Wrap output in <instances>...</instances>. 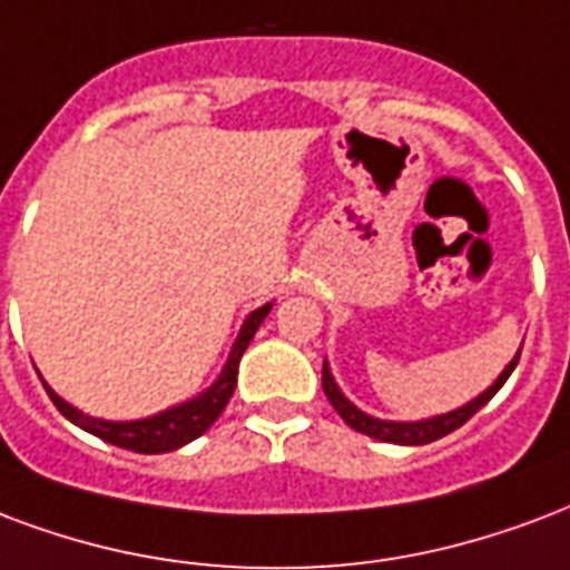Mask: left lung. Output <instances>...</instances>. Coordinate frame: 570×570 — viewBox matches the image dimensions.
<instances>
[{
  "label": "left lung",
  "instance_id": "8db88e82",
  "mask_svg": "<svg viewBox=\"0 0 570 570\" xmlns=\"http://www.w3.org/2000/svg\"><path fill=\"white\" fill-rule=\"evenodd\" d=\"M517 362H520V350H517V355L511 358V364H508L505 371L499 373V380L493 382L484 394H478L475 401H469L466 406H460V410L445 412V415H433V419L421 421H382L367 415V412H362L341 389H337V382H334L332 371H328V362L323 364V391L325 397L332 401L334 410H337V415H341L350 428L364 433V436H371V440L380 442H394V445H428V442H436L442 440V436H449L451 430H458L460 424H466V421L472 419V415H475L502 385H505V380L511 376Z\"/></svg>",
  "mask_w": 570,
  "mask_h": 570
}]
</instances>
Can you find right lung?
I'll return each mask as SVG.
<instances>
[{
    "mask_svg": "<svg viewBox=\"0 0 570 570\" xmlns=\"http://www.w3.org/2000/svg\"><path fill=\"white\" fill-rule=\"evenodd\" d=\"M268 311H272V304H263V307H256L254 314L247 316L245 325H242V332H238L236 343H233V353H229L227 364H224V371L217 376L212 385H208L203 394L197 397H190V401L179 403V406H169V410L158 412V415H149V419H137V421H104V419H92V415H86L71 403H65L59 394H56L47 382H43V389L50 394V401L56 403V410L62 412L65 419L82 428L86 433H92L98 440L110 442V445H119V449L137 451V454H164V451H176L181 445H188L190 440H197L203 436L212 424L217 421V415L224 412V406L233 397V391H236V380H238V362H242V355H245L247 343L254 341L256 328L259 323L266 320Z\"/></svg>",
    "mask_w": 570,
    "mask_h": 570,
    "instance_id": "add662e5",
    "label": "right lung"
}]
</instances>
